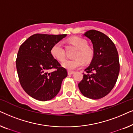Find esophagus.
<instances>
[{"instance_id": "esophagus-1", "label": "esophagus", "mask_w": 133, "mask_h": 133, "mask_svg": "<svg viewBox=\"0 0 133 133\" xmlns=\"http://www.w3.org/2000/svg\"><path fill=\"white\" fill-rule=\"evenodd\" d=\"M74 73V71H68V75H71V74H72Z\"/></svg>"}]
</instances>
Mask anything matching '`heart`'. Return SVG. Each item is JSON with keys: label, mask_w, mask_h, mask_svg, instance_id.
Masks as SVG:
<instances>
[{"label": "heart", "mask_w": 133, "mask_h": 133, "mask_svg": "<svg viewBox=\"0 0 133 133\" xmlns=\"http://www.w3.org/2000/svg\"><path fill=\"white\" fill-rule=\"evenodd\" d=\"M71 43L79 49L75 59H67L63 61L62 66L70 71L83 66V61L89 62L93 57V51L88 46V43L85 39L79 37H74L70 39ZM51 54L54 59L59 61H63L65 57V50L61 42L56 43L51 49Z\"/></svg>", "instance_id": "heart-1"}]
</instances>
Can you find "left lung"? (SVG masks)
<instances>
[{"label":"left lung","mask_w":133,"mask_h":133,"mask_svg":"<svg viewBox=\"0 0 133 133\" xmlns=\"http://www.w3.org/2000/svg\"><path fill=\"white\" fill-rule=\"evenodd\" d=\"M91 40L94 55L78 87L85 97L99 99L114 88L120 70L119 55L114 43L102 32L94 30L83 34Z\"/></svg>","instance_id":"left-lung-1"}]
</instances>
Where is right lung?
<instances>
[{
	"mask_svg": "<svg viewBox=\"0 0 133 133\" xmlns=\"http://www.w3.org/2000/svg\"><path fill=\"white\" fill-rule=\"evenodd\" d=\"M66 34H35L20 46L16 68L22 87L29 96L40 101L52 99L58 94L66 70L51 54L54 44ZM56 71L48 73L51 69Z\"/></svg>",
	"mask_w": 133,
	"mask_h": 133,
	"instance_id": "add662e5",
	"label": "right lung"
}]
</instances>
